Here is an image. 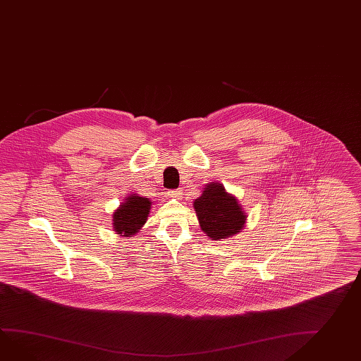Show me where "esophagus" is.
Returning a JSON list of instances; mask_svg holds the SVG:
<instances>
[{"mask_svg":"<svg viewBox=\"0 0 361 361\" xmlns=\"http://www.w3.org/2000/svg\"><path fill=\"white\" fill-rule=\"evenodd\" d=\"M181 194H183V190H181V189H173V190L168 192V195H169V197H173V198H178V197H181Z\"/></svg>","mask_w":361,"mask_h":361,"instance_id":"esophagus-1","label":"esophagus"}]
</instances>
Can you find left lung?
<instances>
[{
    "label": "left lung",
    "instance_id": "1",
    "mask_svg": "<svg viewBox=\"0 0 361 361\" xmlns=\"http://www.w3.org/2000/svg\"><path fill=\"white\" fill-rule=\"evenodd\" d=\"M194 209L203 232L219 240L232 236L244 227L246 215L233 195L227 193L223 185L210 184L202 195L195 200Z\"/></svg>",
    "mask_w": 361,
    "mask_h": 361
}]
</instances>
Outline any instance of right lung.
Instances as JSON below:
<instances>
[{"label":"right lung","mask_w":361,"mask_h":361,"mask_svg":"<svg viewBox=\"0 0 361 361\" xmlns=\"http://www.w3.org/2000/svg\"><path fill=\"white\" fill-rule=\"evenodd\" d=\"M151 202L147 198L137 194L130 195L126 202L123 203L114 214L115 231L126 238H132L137 231L141 229L149 216Z\"/></svg>","instance_id":"obj_1"}]
</instances>
